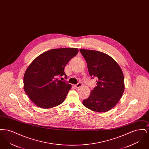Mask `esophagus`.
I'll return each mask as SVG.
<instances>
[{"label":"esophagus","instance_id":"34e87169","mask_svg":"<svg viewBox=\"0 0 149 149\" xmlns=\"http://www.w3.org/2000/svg\"><path fill=\"white\" fill-rule=\"evenodd\" d=\"M81 86H82V84H81V83H79L77 85H75V87L76 88H79L81 87Z\"/></svg>","mask_w":149,"mask_h":149}]
</instances>
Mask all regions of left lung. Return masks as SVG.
<instances>
[{"label": "left lung", "instance_id": "8db88e82", "mask_svg": "<svg viewBox=\"0 0 149 149\" xmlns=\"http://www.w3.org/2000/svg\"><path fill=\"white\" fill-rule=\"evenodd\" d=\"M89 74L97 77V86L83 101L87 108L96 112L109 111L118 103L125 90L124 76L118 63L105 53L81 49Z\"/></svg>", "mask_w": 149, "mask_h": 149}]
</instances>
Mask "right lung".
Here are the masks:
<instances>
[{"label":"right lung","instance_id":"1","mask_svg":"<svg viewBox=\"0 0 149 149\" xmlns=\"http://www.w3.org/2000/svg\"><path fill=\"white\" fill-rule=\"evenodd\" d=\"M77 48H62L46 51L30 64L24 75L23 88L31 101L41 108L61 104L72 85L57 79L65 75L66 65L78 54Z\"/></svg>","mask_w":149,"mask_h":149}]
</instances>
